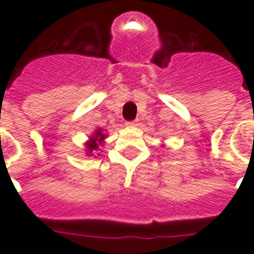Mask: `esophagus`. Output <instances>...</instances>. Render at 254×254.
Instances as JSON below:
<instances>
[{"label": "esophagus", "instance_id": "esophagus-1", "mask_svg": "<svg viewBox=\"0 0 254 254\" xmlns=\"http://www.w3.org/2000/svg\"><path fill=\"white\" fill-rule=\"evenodd\" d=\"M138 125V121H131V122H127V126H129V127H136V126Z\"/></svg>", "mask_w": 254, "mask_h": 254}]
</instances>
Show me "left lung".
<instances>
[{
    "label": "left lung",
    "instance_id": "8db88e82",
    "mask_svg": "<svg viewBox=\"0 0 254 254\" xmlns=\"http://www.w3.org/2000/svg\"><path fill=\"white\" fill-rule=\"evenodd\" d=\"M162 146H164V145H162Z\"/></svg>",
    "mask_w": 254,
    "mask_h": 254
}]
</instances>
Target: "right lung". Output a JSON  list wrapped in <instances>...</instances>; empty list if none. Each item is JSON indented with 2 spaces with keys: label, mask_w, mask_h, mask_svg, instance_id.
I'll return each mask as SVG.
<instances>
[{
  "label": "right lung",
  "mask_w": 254,
  "mask_h": 254,
  "mask_svg": "<svg viewBox=\"0 0 254 254\" xmlns=\"http://www.w3.org/2000/svg\"><path fill=\"white\" fill-rule=\"evenodd\" d=\"M107 138V134L104 133L103 129L99 127V128L95 129L92 134L89 136L88 141H85L84 146H85V155L87 156H94L98 155L99 151V146L104 145V139ZM97 157V156H94Z\"/></svg>",
  "instance_id": "right-lung-1"
}]
</instances>
